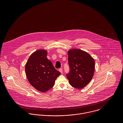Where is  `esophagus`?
Returning a JSON list of instances; mask_svg holds the SVG:
<instances>
[{
    "instance_id": "1",
    "label": "esophagus",
    "mask_w": 123,
    "mask_h": 123,
    "mask_svg": "<svg viewBox=\"0 0 123 123\" xmlns=\"http://www.w3.org/2000/svg\"><path fill=\"white\" fill-rule=\"evenodd\" d=\"M59 71L61 73H62V68H60V69H59Z\"/></svg>"
}]
</instances>
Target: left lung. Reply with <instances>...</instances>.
Wrapping results in <instances>:
<instances>
[{"mask_svg": "<svg viewBox=\"0 0 123 123\" xmlns=\"http://www.w3.org/2000/svg\"><path fill=\"white\" fill-rule=\"evenodd\" d=\"M70 71L66 74L70 85L78 89L85 87L94 75L95 61L88 53L80 49L68 52Z\"/></svg>", "mask_w": 123, "mask_h": 123, "instance_id": "left-lung-1", "label": "left lung"}]
</instances>
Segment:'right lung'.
I'll return each instance as SVG.
<instances>
[{"label": "right lung", "mask_w": 123, "mask_h": 123, "mask_svg": "<svg viewBox=\"0 0 123 123\" xmlns=\"http://www.w3.org/2000/svg\"><path fill=\"white\" fill-rule=\"evenodd\" d=\"M47 52L38 50L29 58L25 67L27 79L38 91L45 92L53 88L57 78L61 74L47 58Z\"/></svg>", "instance_id": "add662e5"}]
</instances>
